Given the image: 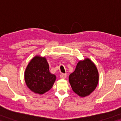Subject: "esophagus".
<instances>
[{
  "label": "esophagus",
  "mask_w": 121,
  "mask_h": 121,
  "mask_svg": "<svg viewBox=\"0 0 121 121\" xmlns=\"http://www.w3.org/2000/svg\"><path fill=\"white\" fill-rule=\"evenodd\" d=\"M66 74H64V73H62V74H60V78L61 79H65L66 78Z\"/></svg>",
  "instance_id": "esophagus-1"
}]
</instances>
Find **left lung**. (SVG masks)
<instances>
[{
	"instance_id": "1",
	"label": "left lung",
	"mask_w": 121,
	"mask_h": 121,
	"mask_svg": "<svg viewBox=\"0 0 121 121\" xmlns=\"http://www.w3.org/2000/svg\"><path fill=\"white\" fill-rule=\"evenodd\" d=\"M99 75L95 64L89 59L77 63L75 70L69 76L73 91L80 97L89 95L96 88Z\"/></svg>"
}]
</instances>
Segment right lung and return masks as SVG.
Returning a JSON list of instances; mask_svg holds the SVG:
<instances>
[{
    "label": "right lung",
    "mask_w": 121,
    "mask_h": 121,
    "mask_svg": "<svg viewBox=\"0 0 121 121\" xmlns=\"http://www.w3.org/2000/svg\"><path fill=\"white\" fill-rule=\"evenodd\" d=\"M24 79L30 91L42 94L52 88L56 77L50 73L49 64L45 57L36 56L27 65L25 70Z\"/></svg>",
    "instance_id": "right-lung-1"
}]
</instances>
